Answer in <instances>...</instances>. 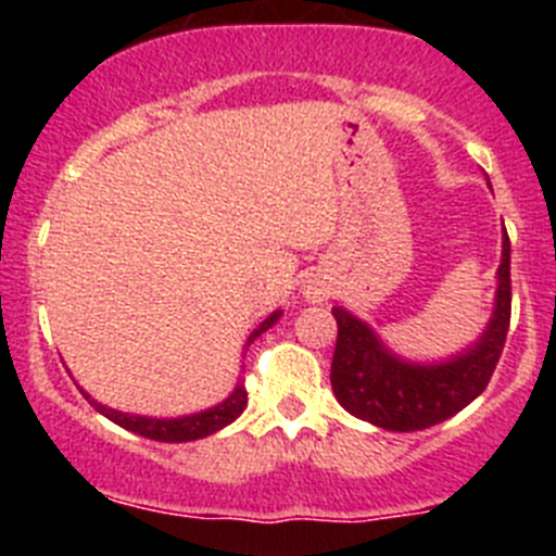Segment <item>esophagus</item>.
Listing matches in <instances>:
<instances>
[{
    "instance_id": "1",
    "label": "esophagus",
    "mask_w": 556,
    "mask_h": 556,
    "mask_svg": "<svg viewBox=\"0 0 556 556\" xmlns=\"http://www.w3.org/2000/svg\"><path fill=\"white\" fill-rule=\"evenodd\" d=\"M312 301H320V294H317V292H312Z\"/></svg>"
}]
</instances>
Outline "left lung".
<instances>
[{
	"label": "left lung",
	"mask_w": 556,
	"mask_h": 556,
	"mask_svg": "<svg viewBox=\"0 0 556 556\" xmlns=\"http://www.w3.org/2000/svg\"><path fill=\"white\" fill-rule=\"evenodd\" d=\"M493 314L476 342L443 362H409L381 342L345 306H333L337 348L331 362L333 395L353 417L387 431H420L443 424L484 392L509 331V236L501 239Z\"/></svg>",
	"instance_id": "8db88e82"
}]
</instances>
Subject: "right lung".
<instances>
[{"mask_svg":"<svg viewBox=\"0 0 556 556\" xmlns=\"http://www.w3.org/2000/svg\"><path fill=\"white\" fill-rule=\"evenodd\" d=\"M281 308L273 312L264 323H258V328H253V333L248 337L244 342V351L250 348L255 337H262L264 331L275 326V323L281 320ZM86 395V401L94 406L100 415H105L108 420H113L116 426L122 429L132 431V434H141L147 440H159V443H191V440H203L208 434H217L219 429H225L228 424H233L236 417L242 415L244 406H248V390H244L242 378L236 381L233 392H230L225 401L219 404L208 406L203 412H191V415H180V417H147V415H132V412H119V409H111V406L100 404L94 397L88 395L86 390H80Z\"/></svg>","mask_w":556,"mask_h":556,"instance_id":"obj_1","label":"right lung"}]
</instances>
